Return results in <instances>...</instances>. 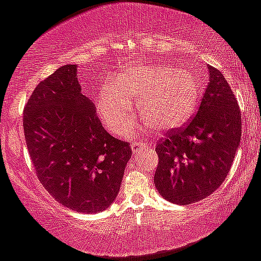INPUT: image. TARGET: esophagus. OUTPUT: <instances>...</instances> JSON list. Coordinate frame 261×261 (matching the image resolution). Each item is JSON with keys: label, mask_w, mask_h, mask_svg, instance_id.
<instances>
[{"label": "esophagus", "mask_w": 261, "mask_h": 261, "mask_svg": "<svg viewBox=\"0 0 261 261\" xmlns=\"http://www.w3.org/2000/svg\"><path fill=\"white\" fill-rule=\"evenodd\" d=\"M146 145H148V143L147 142H143V141H135V142H133L132 145H130V147H132L133 152H136V151H137L138 148L142 147V146H146Z\"/></svg>", "instance_id": "1"}]
</instances>
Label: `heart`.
I'll return each instance as SVG.
<instances>
[{
	"instance_id": "obj_1",
	"label": "heart",
	"mask_w": 261,
	"mask_h": 261,
	"mask_svg": "<svg viewBox=\"0 0 261 261\" xmlns=\"http://www.w3.org/2000/svg\"><path fill=\"white\" fill-rule=\"evenodd\" d=\"M151 129L170 132L185 125L200 98V86L192 73L169 64L128 66L116 82L100 88L96 100L98 118L110 133L130 138L141 129L133 119L132 101Z\"/></svg>"
}]
</instances>
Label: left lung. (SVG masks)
Returning <instances> with one entry per match:
<instances>
[{
	"label": "left lung",
	"instance_id": "8db88e82",
	"mask_svg": "<svg viewBox=\"0 0 261 261\" xmlns=\"http://www.w3.org/2000/svg\"><path fill=\"white\" fill-rule=\"evenodd\" d=\"M209 83L195 118L156 146L153 182L165 200L190 205L224 182L241 141V113L229 84L209 66Z\"/></svg>",
	"mask_w": 261,
	"mask_h": 261
}]
</instances>
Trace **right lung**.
Here are the masks:
<instances>
[{
  "label": "right lung",
  "instance_id": "right-lung-1",
  "mask_svg": "<svg viewBox=\"0 0 261 261\" xmlns=\"http://www.w3.org/2000/svg\"><path fill=\"white\" fill-rule=\"evenodd\" d=\"M76 71L64 65L37 86L24 109V136L47 192L74 212L95 214L116 198L132 150L106 132Z\"/></svg>",
  "mask_w": 261,
  "mask_h": 261
}]
</instances>
